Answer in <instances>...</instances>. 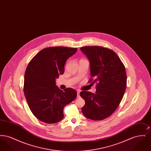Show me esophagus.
Returning a JSON list of instances; mask_svg holds the SVG:
<instances>
[{"mask_svg": "<svg viewBox=\"0 0 151 151\" xmlns=\"http://www.w3.org/2000/svg\"><path fill=\"white\" fill-rule=\"evenodd\" d=\"M80 92L79 91H78L77 92V97H78V98L80 97Z\"/></svg>", "mask_w": 151, "mask_h": 151, "instance_id": "34e87169", "label": "esophagus"}]
</instances>
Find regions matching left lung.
Here are the masks:
<instances>
[{
    "instance_id": "8db88e82",
    "label": "left lung",
    "mask_w": 151,
    "mask_h": 151,
    "mask_svg": "<svg viewBox=\"0 0 151 151\" xmlns=\"http://www.w3.org/2000/svg\"><path fill=\"white\" fill-rule=\"evenodd\" d=\"M80 50L90 63L94 80L89 82L97 83L95 93L80 92L86 102L81 111L88 119L103 120L114 112L122 101L127 85L126 69L117 54L109 49L94 46L83 47Z\"/></svg>"
}]
</instances>
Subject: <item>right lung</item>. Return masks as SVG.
Returning <instances> with one entry per match:
<instances>
[{"instance_id":"right-lung-1","label":"right lung","mask_w":151,"mask_h":151,"mask_svg":"<svg viewBox=\"0 0 151 151\" xmlns=\"http://www.w3.org/2000/svg\"><path fill=\"white\" fill-rule=\"evenodd\" d=\"M77 48L50 47L37 53L28 65L24 76V92L29 108L37 119L46 123H55L64 117L65 106L77 96L71 88L63 91L55 80L65 72L66 60Z\"/></svg>"}]
</instances>
